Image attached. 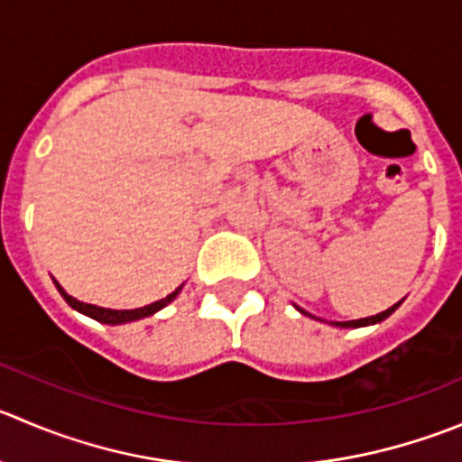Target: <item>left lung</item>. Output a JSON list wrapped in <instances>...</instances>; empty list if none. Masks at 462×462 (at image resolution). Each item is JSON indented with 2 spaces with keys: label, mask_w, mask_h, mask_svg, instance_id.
<instances>
[{
  "label": "left lung",
  "mask_w": 462,
  "mask_h": 462,
  "mask_svg": "<svg viewBox=\"0 0 462 462\" xmlns=\"http://www.w3.org/2000/svg\"><path fill=\"white\" fill-rule=\"evenodd\" d=\"M402 304V300L397 304H393L391 309H386V311H382V313H377V316H370V318H359V320H345V322H338V320H334V322H329V325H334V327H343V329H356V327H368V325H377V322H382V320H386L388 316H391L393 311H395L397 307H400ZM300 313H304V316H309L307 311H302V309H298ZM313 318V316H311Z\"/></svg>",
  "instance_id": "1"
}]
</instances>
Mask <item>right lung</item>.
<instances>
[{"label":"right lung","mask_w":462,"mask_h":462,"mask_svg":"<svg viewBox=\"0 0 462 462\" xmlns=\"http://www.w3.org/2000/svg\"><path fill=\"white\" fill-rule=\"evenodd\" d=\"M53 284H56V289L60 291V295L65 298V302L69 304L71 309H76V311L83 313V316L92 318V320L103 322V325H126V322L142 320V318L153 316V313H158L160 309L167 307L169 302H173V300L178 298V293L182 291V286H185V284H180L176 291H173V293H169L167 298L158 300V302H151V304H146V307H140V309H106V307H97V304H88V302H80V300L71 298V295L67 293V291L62 289L56 280H53Z\"/></svg>","instance_id":"obj_1"}]
</instances>
